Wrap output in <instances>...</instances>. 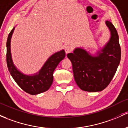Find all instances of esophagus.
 <instances>
[{"label": "esophagus", "mask_w": 128, "mask_h": 128, "mask_svg": "<svg viewBox=\"0 0 128 128\" xmlns=\"http://www.w3.org/2000/svg\"><path fill=\"white\" fill-rule=\"evenodd\" d=\"M64 50H65V52L66 53H70V52L72 51V47H71L70 46H69V45L65 46V47H64Z\"/></svg>", "instance_id": "1"}]
</instances>
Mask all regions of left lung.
Returning a JSON list of instances; mask_svg holds the SVG:
<instances>
[{"instance_id": "8db88e82", "label": "left lung", "mask_w": 128, "mask_h": 128, "mask_svg": "<svg viewBox=\"0 0 128 128\" xmlns=\"http://www.w3.org/2000/svg\"><path fill=\"white\" fill-rule=\"evenodd\" d=\"M111 32L110 39L97 56L82 48L67 55L72 64L75 82L81 90L98 92L104 90L112 80L121 60V48L116 29L110 21L106 22Z\"/></svg>"}]
</instances>
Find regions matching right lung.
<instances>
[{"label": "right lung", "instance_id": "add662e5", "mask_svg": "<svg viewBox=\"0 0 128 128\" xmlns=\"http://www.w3.org/2000/svg\"><path fill=\"white\" fill-rule=\"evenodd\" d=\"M14 28L8 34L6 42V63L8 70L16 83L22 90L30 94H38L47 91L53 81V72L59 63L65 58L64 50L52 55L46 62L38 74L28 76L22 74L14 67L10 52V41Z\"/></svg>", "mask_w": 128, "mask_h": 128}]
</instances>
